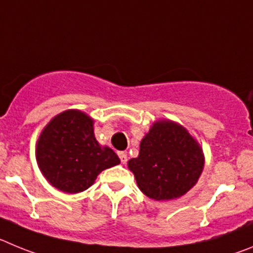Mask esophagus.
I'll return each mask as SVG.
<instances>
[{
  "label": "esophagus",
  "mask_w": 253,
  "mask_h": 253,
  "mask_svg": "<svg viewBox=\"0 0 253 253\" xmlns=\"http://www.w3.org/2000/svg\"><path fill=\"white\" fill-rule=\"evenodd\" d=\"M118 156H120V159H121V163L122 164H126L127 163V152H125V151L118 152Z\"/></svg>",
  "instance_id": "34e87169"
}]
</instances>
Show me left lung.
<instances>
[{
  "label": "left lung",
  "mask_w": 253,
  "mask_h": 253,
  "mask_svg": "<svg viewBox=\"0 0 253 253\" xmlns=\"http://www.w3.org/2000/svg\"><path fill=\"white\" fill-rule=\"evenodd\" d=\"M127 165L146 197L171 200L183 197L199 180L204 154L185 127L171 120H159L141 140L137 158Z\"/></svg>",
  "instance_id": "obj_1"
}]
</instances>
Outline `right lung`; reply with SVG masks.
Masks as SVG:
<instances>
[{"label": "right lung", "instance_id": "right-lung-1", "mask_svg": "<svg viewBox=\"0 0 253 253\" xmlns=\"http://www.w3.org/2000/svg\"><path fill=\"white\" fill-rule=\"evenodd\" d=\"M39 169L54 188L68 194L87 190L103 170L120 164L111 147L94 136V120L67 110L50 120L36 142Z\"/></svg>", "mask_w": 253, "mask_h": 253}]
</instances>
